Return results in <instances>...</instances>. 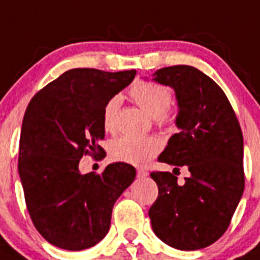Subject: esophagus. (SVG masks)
Here are the masks:
<instances>
[{"mask_svg": "<svg viewBox=\"0 0 260 260\" xmlns=\"http://www.w3.org/2000/svg\"><path fill=\"white\" fill-rule=\"evenodd\" d=\"M148 171L145 170V169H139V170H137V177L139 178H145V177H148Z\"/></svg>", "mask_w": 260, "mask_h": 260, "instance_id": "1", "label": "esophagus"}]
</instances>
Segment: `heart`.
Returning <instances> with one entry per match:
<instances>
[{"label": "heart", "instance_id": "heart-1", "mask_svg": "<svg viewBox=\"0 0 260 260\" xmlns=\"http://www.w3.org/2000/svg\"><path fill=\"white\" fill-rule=\"evenodd\" d=\"M129 95L137 106L152 117L159 127H170L174 123V114L170 110L171 91L164 85L152 81H141L129 90ZM120 98L112 96L106 102L102 112V124L105 131L114 132L116 128L117 111ZM161 143L155 137L121 136L115 139L110 145L112 159L125 164L141 166L158 154Z\"/></svg>", "mask_w": 260, "mask_h": 260}]
</instances>
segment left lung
Here are the masks:
<instances>
[{
    "instance_id": "obj_1",
    "label": "left lung",
    "mask_w": 260,
    "mask_h": 260,
    "mask_svg": "<svg viewBox=\"0 0 260 260\" xmlns=\"http://www.w3.org/2000/svg\"><path fill=\"white\" fill-rule=\"evenodd\" d=\"M153 80L173 87L179 106L180 132L158 161L189 171L183 183L173 173H150L158 186L149 209L153 232L178 250L204 249L226 232L242 198V131L222 89L196 68H162Z\"/></svg>"
}]
</instances>
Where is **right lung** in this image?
<instances>
[{
	"label": "right lung",
	"mask_w": 260,
	"mask_h": 260,
	"mask_svg": "<svg viewBox=\"0 0 260 260\" xmlns=\"http://www.w3.org/2000/svg\"><path fill=\"white\" fill-rule=\"evenodd\" d=\"M135 76L136 71L71 69L27 106L18 171L32 224L51 245L80 251L102 241L115 202L136 177L125 162L108 165L102 174L78 170L83 155H106L99 145L105 137L103 107Z\"/></svg>",
	"instance_id": "right-lung-1"
}]
</instances>
